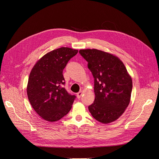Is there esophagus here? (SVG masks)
Returning a JSON list of instances; mask_svg holds the SVG:
<instances>
[{"label":"esophagus","mask_w":159,"mask_h":159,"mask_svg":"<svg viewBox=\"0 0 159 159\" xmlns=\"http://www.w3.org/2000/svg\"><path fill=\"white\" fill-rule=\"evenodd\" d=\"M83 94V91H80L79 93H77V98H80V97H81V96H82V95Z\"/></svg>","instance_id":"esophagus-1"}]
</instances>
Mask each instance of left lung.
Returning a JSON list of instances; mask_svg holds the SVG:
<instances>
[{
	"mask_svg": "<svg viewBox=\"0 0 159 159\" xmlns=\"http://www.w3.org/2000/svg\"><path fill=\"white\" fill-rule=\"evenodd\" d=\"M94 77L95 101L88 106L97 121L111 123L124 113L128 106L132 91L131 77L116 56L97 49H80Z\"/></svg>",
	"mask_w": 159,
	"mask_h": 159,
	"instance_id": "obj_1",
	"label": "left lung"
}]
</instances>
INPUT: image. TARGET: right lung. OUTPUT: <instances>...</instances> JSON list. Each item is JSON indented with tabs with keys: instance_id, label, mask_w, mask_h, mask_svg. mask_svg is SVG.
Wrapping results in <instances>:
<instances>
[{
	"instance_id": "obj_1",
	"label": "right lung",
	"mask_w": 159,
	"mask_h": 159,
	"mask_svg": "<svg viewBox=\"0 0 159 159\" xmlns=\"http://www.w3.org/2000/svg\"><path fill=\"white\" fill-rule=\"evenodd\" d=\"M78 50L62 47L48 52L36 62L27 86L29 101L42 119L55 122L68 113L75 98L63 87L62 71Z\"/></svg>"
}]
</instances>
